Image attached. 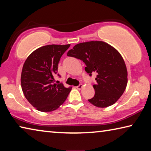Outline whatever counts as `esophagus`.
I'll return each instance as SVG.
<instances>
[{"instance_id": "esophagus-1", "label": "esophagus", "mask_w": 151, "mask_h": 151, "mask_svg": "<svg viewBox=\"0 0 151 151\" xmlns=\"http://www.w3.org/2000/svg\"><path fill=\"white\" fill-rule=\"evenodd\" d=\"M83 85H82V84H81V85H79L78 86H76V88L78 89V90H81V89L83 88Z\"/></svg>"}]
</instances>
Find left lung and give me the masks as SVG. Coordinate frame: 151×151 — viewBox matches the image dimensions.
Returning a JSON list of instances; mask_svg holds the SVG:
<instances>
[{
  "label": "left lung",
  "instance_id": "1",
  "mask_svg": "<svg viewBox=\"0 0 151 151\" xmlns=\"http://www.w3.org/2000/svg\"><path fill=\"white\" fill-rule=\"evenodd\" d=\"M67 55L83 60L85 70L96 73L95 94L88 100L94 106L104 108L119 100L126 89L128 73L123 58L115 48L103 41H89L76 45Z\"/></svg>",
  "mask_w": 151,
  "mask_h": 151
}]
</instances>
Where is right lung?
<instances>
[{
    "mask_svg": "<svg viewBox=\"0 0 151 151\" xmlns=\"http://www.w3.org/2000/svg\"><path fill=\"white\" fill-rule=\"evenodd\" d=\"M70 46H43L33 51L25 60L20 76L22 90L25 98L38 111H55L70 93L71 87L53 83L60 58Z\"/></svg>",
    "mask_w": 151,
    "mask_h": 151,
    "instance_id": "1",
    "label": "right lung"
}]
</instances>
